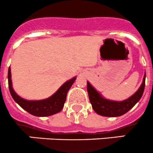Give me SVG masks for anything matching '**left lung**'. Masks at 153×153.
<instances>
[{"mask_svg":"<svg viewBox=\"0 0 153 153\" xmlns=\"http://www.w3.org/2000/svg\"><path fill=\"white\" fill-rule=\"evenodd\" d=\"M145 78L146 75H144L143 82L137 92L128 99L121 102L105 99L87 82V91L92 108L97 114L105 117H119L126 114L141 98L144 91Z\"/></svg>","mask_w":153,"mask_h":153,"instance_id":"1","label":"left lung"}]
</instances>
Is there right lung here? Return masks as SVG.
<instances>
[{"mask_svg":"<svg viewBox=\"0 0 153 153\" xmlns=\"http://www.w3.org/2000/svg\"><path fill=\"white\" fill-rule=\"evenodd\" d=\"M10 71L11 70L10 68L8 71V85L10 94L13 100L25 111L37 117H47L56 114L62 111L65 102L68 91L76 80V77H74L71 79L67 81L59 88V90L54 94L48 99L35 101L26 100L23 98L20 97L13 90L12 87Z\"/></svg>","mask_w":153,"mask_h":153,"instance_id":"add662e5","label":"right lung"}]
</instances>
